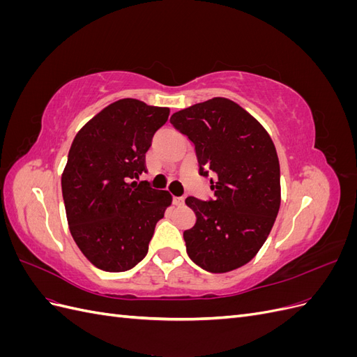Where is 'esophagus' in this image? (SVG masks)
I'll list each match as a JSON object with an SVG mask.
<instances>
[{"label": "esophagus", "mask_w": 357, "mask_h": 357, "mask_svg": "<svg viewBox=\"0 0 357 357\" xmlns=\"http://www.w3.org/2000/svg\"><path fill=\"white\" fill-rule=\"evenodd\" d=\"M172 202H174V205H177V207H181V205L185 204V198H183V197H174Z\"/></svg>", "instance_id": "esophagus-1"}]
</instances>
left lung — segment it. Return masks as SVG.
Here are the masks:
<instances>
[{
    "mask_svg": "<svg viewBox=\"0 0 357 357\" xmlns=\"http://www.w3.org/2000/svg\"><path fill=\"white\" fill-rule=\"evenodd\" d=\"M195 146L199 174L214 198H186L197 214L183 232L189 257L210 273L250 262L266 241L280 208V164L265 128L228 98H213L171 116Z\"/></svg>",
    "mask_w": 357,
    "mask_h": 357,
    "instance_id": "obj_1",
    "label": "left lung"
}]
</instances>
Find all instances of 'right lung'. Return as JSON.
Returning a JSON list of instances; mask_svg holds the SVG:
<instances>
[{
    "label": "right lung",
    "instance_id": "right-lung-1",
    "mask_svg": "<svg viewBox=\"0 0 357 357\" xmlns=\"http://www.w3.org/2000/svg\"><path fill=\"white\" fill-rule=\"evenodd\" d=\"M167 107L119 100L86 123L71 144L61 185L70 232L88 261L122 273L143 261L172 197L139 181Z\"/></svg>",
    "mask_w": 357,
    "mask_h": 357
}]
</instances>
